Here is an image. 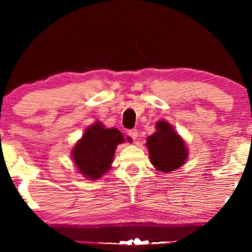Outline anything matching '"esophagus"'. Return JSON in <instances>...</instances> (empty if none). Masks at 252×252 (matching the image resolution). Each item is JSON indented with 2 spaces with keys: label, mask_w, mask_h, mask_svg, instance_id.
Masks as SVG:
<instances>
[{
  "label": "esophagus",
  "mask_w": 252,
  "mask_h": 252,
  "mask_svg": "<svg viewBox=\"0 0 252 252\" xmlns=\"http://www.w3.org/2000/svg\"><path fill=\"white\" fill-rule=\"evenodd\" d=\"M129 135L131 136L133 141H135L136 138H138V131H136V129H131L129 131Z\"/></svg>",
  "instance_id": "obj_1"
}]
</instances>
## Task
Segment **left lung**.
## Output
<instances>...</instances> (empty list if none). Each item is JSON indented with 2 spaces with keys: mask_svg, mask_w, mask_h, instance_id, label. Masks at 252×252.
Listing matches in <instances>:
<instances>
[{
  "mask_svg": "<svg viewBox=\"0 0 252 252\" xmlns=\"http://www.w3.org/2000/svg\"><path fill=\"white\" fill-rule=\"evenodd\" d=\"M157 131L148 136L147 147L153 167L162 172H171L185 164L188 149L183 139L169 122H157Z\"/></svg>",
  "mask_w": 252,
  "mask_h": 252,
  "instance_id": "left-lung-1",
  "label": "left lung"
}]
</instances>
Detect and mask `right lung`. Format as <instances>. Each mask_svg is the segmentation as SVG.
Segmentation results:
<instances>
[{
    "instance_id": "right-lung-1",
    "label": "right lung",
    "mask_w": 252,
    "mask_h": 252,
    "mask_svg": "<svg viewBox=\"0 0 252 252\" xmlns=\"http://www.w3.org/2000/svg\"><path fill=\"white\" fill-rule=\"evenodd\" d=\"M130 141L118 129H106L101 122H95L85 130L72 150L76 168L84 178L97 180L111 168L118 144Z\"/></svg>"
}]
</instances>
